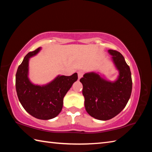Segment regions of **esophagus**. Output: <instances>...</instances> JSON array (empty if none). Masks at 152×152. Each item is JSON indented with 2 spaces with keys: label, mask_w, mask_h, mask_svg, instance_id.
<instances>
[{
  "label": "esophagus",
  "mask_w": 152,
  "mask_h": 152,
  "mask_svg": "<svg viewBox=\"0 0 152 152\" xmlns=\"http://www.w3.org/2000/svg\"><path fill=\"white\" fill-rule=\"evenodd\" d=\"M83 72H78V79H80L82 76H83Z\"/></svg>",
  "instance_id": "1"
}]
</instances>
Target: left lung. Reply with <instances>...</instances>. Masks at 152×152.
<instances>
[{
	"label": "left lung",
	"instance_id": "8db88e82",
	"mask_svg": "<svg viewBox=\"0 0 152 152\" xmlns=\"http://www.w3.org/2000/svg\"><path fill=\"white\" fill-rule=\"evenodd\" d=\"M108 53L119 72L114 81L107 80L96 72H86L80 80L83 85L86 112L102 121L109 120L119 114L127 104L132 91V73L124 57L115 50H109Z\"/></svg>",
	"mask_w": 152,
	"mask_h": 152
}]
</instances>
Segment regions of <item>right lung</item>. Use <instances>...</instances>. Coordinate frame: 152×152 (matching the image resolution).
<instances>
[{"label":"right lung","instance_id":"add662e5","mask_svg":"<svg viewBox=\"0 0 152 152\" xmlns=\"http://www.w3.org/2000/svg\"><path fill=\"white\" fill-rule=\"evenodd\" d=\"M42 48L25 56L16 74V91L18 99L25 110L35 118L49 120L57 117L63 107V99L74 82L78 74L66 76L58 75L46 84H35L29 78L31 58L37 54Z\"/></svg>","mask_w":152,"mask_h":152}]
</instances>
